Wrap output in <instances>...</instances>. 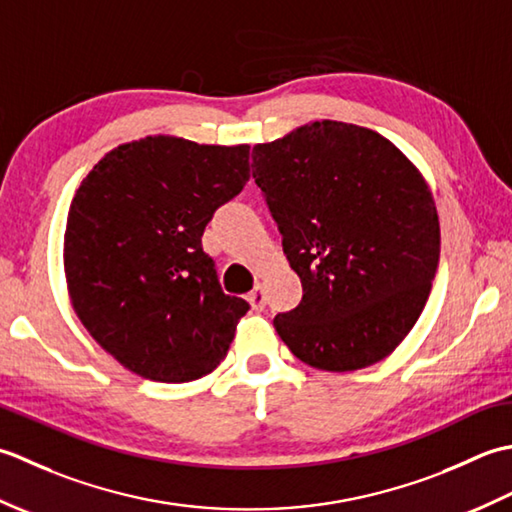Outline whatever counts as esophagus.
<instances>
[{
	"mask_svg": "<svg viewBox=\"0 0 512 512\" xmlns=\"http://www.w3.org/2000/svg\"><path fill=\"white\" fill-rule=\"evenodd\" d=\"M247 300H249V305H252V309H256V311H263V309H265V305H267V296H265V289H263V285H256L252 291H249Z\"/></svg>",
	"mask_w": 512,
	"mask_h": 512,
	"instance_id": "1",
	"label": "esophagus"
}]
</instances>
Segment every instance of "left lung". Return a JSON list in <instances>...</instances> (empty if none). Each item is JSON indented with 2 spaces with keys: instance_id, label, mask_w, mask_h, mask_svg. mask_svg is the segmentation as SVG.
<instances>
[{
  "instance_id": "1",
  "label": "left lung",
  "mask_w": 512,
  "mask_h": 512,
  "mask_svg": "<svg viewBox=\"0 0 512 512\" xmlns=\"http://www.w3.org/2000/svg\"><path fill=\"white\" fill-rule=\"evenodd\" d=\"M252 174L302 283L300 305L274 318L280 340L322 371L387 358L420 318L440 263L422 174L389 139L340 121L254 145Z\"/></svg>"
}]
</instances>
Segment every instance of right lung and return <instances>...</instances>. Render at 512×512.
<instances>
[{"label": "right lung", "instance_id": "add662e5", "mask_svg": "<svg viewBox=\"0 0 512 512\" xmlns=\"http://www.w3.org/2000/svg\"><path fill=\"white\" fill-rule=\"evenodd\" d=\"M249 181V145L145 137L108 152L72 198L64 267L83 327L125 369L192 382L227 356L249 305L223 294L205 225Z\"/></svg>", "mask_w": 512, "mask_h": 512}]
</instances>
